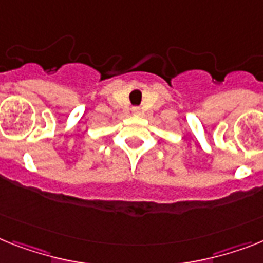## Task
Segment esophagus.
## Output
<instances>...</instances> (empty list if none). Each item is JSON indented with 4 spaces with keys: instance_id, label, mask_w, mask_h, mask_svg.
I'll return each mask as SVG.
<instances>
[{
    "instance_id": "1",
    "label": "esophagus",
    "mask_w": 263,
    "mask_h": 263,
    "mask_svg": "<svg viewBox=\"0 0 263 263\" xmlns=\"http://www.w3.org/2000/svg\"><path fill=\"white\" fill-rule=\"evenodd\" d=\"M132 112H133V116H141V108L140 107H133V108H132Z\"/></svg>"
}]
</instances>
